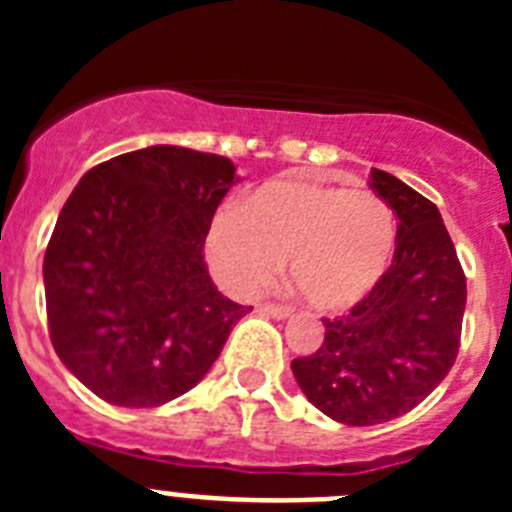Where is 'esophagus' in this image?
Instances as JSON below:
<instances>
[{
    "mask_svg": "<svg viewBox=\"0 0 512 512\" xmlns=\"http://www.w3.org/2000/svg\"><path fill=\"white\" fill-rule=\"evenodd\" d=\"M259 312H264V315H271V318L277 320H284L292 315V307L287 305H277V302H264V305H259Z\"/></svg>",
    "mask_w": 512,
    "mask_h": 512,
    "instance_id": "esophagus-1",
    "label": "esophagus"
}]
</instances>
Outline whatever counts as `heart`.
<instances>
[{
  "label": "heart",
  "mask_w": 512,
  "mask_h": 512,
  "mask_svg": "<svg viewBox=\"0 0 512 512\" xmlns=\"http://www.w3.org/2000/svg\"><path fill=\"white\" fill-rule=\"evenodd\" d=\"M395 238V212L377 194L282 176L248 194L238 212L212 220L207 261L230 292L253 295L289 259L292 284L307 305L338 312L377 287Z\"/></svg>",
  "instance_id": "b5f03b06"
}]
</instances>
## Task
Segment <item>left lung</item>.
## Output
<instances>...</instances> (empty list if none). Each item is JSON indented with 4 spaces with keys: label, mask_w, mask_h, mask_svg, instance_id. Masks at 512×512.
Returning a JSON list of instances; mask_svg holds the SVG:
<instances>
[{
    "label": "left lung",
    "mask_w": 512,
    "mask_h": 512,
    "mask_svg": "<svg viewBox=\"0 0 512 512\" xmlns=\"http://www.w3.org/2000/svg\"><path fill=\"white\" fill-rule=\"evenodd\" d=\"M377 197L397 215L390 269L341 318H323L325 341L292 361L300 390L343 425H377L410 413L454 366L467 277L431 200L372 169Z\"/></svg>",
    "instance_id": "obj_1"
}]
</instances>
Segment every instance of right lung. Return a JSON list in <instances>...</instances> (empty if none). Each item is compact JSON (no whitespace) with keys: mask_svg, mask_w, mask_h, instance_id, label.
<instances>
[{"mask_svg":"<svg viewBox=\"0 0 512 512\" xmlns=\"http://www.w3.org/2000/svg\"><path fill=\"white\" fill-rule=\"evenodd\" d=\"M238 182L230 158L151 146L97 164L45 248V312L58 359L120 408H158L200 382L251 307L217 292L212 215Z\"/></svg>","mask_w":512,"mask_h":512,"instance_id":"obj_1","label":"right lung"}]
</instances>
